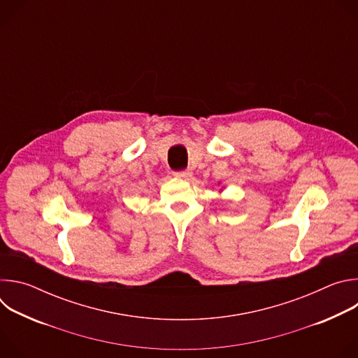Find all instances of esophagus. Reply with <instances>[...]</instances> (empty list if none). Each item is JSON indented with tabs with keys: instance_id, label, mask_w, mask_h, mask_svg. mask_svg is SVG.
Masks as SVG:
<instances>
[{
	"instance_id": "34e87169",
	"label": "esophagus",
	"mask_w": 358,
	"mask_h": 358,
	"mask_svg": "<svg viewBox=\"0 0 358 358\" xmlns=\"http://www.w3.org/2000/svg\"><path fill=\"white\" fill-rule=\"evenodd\" d=\"M191 171L189 170H181V171H177L176 173V176L177 177H180V178H188V177H191Z\"/></svg>"
}]
</instances>
